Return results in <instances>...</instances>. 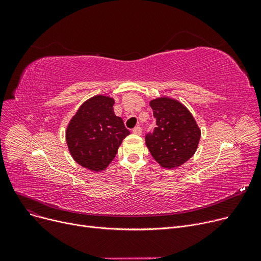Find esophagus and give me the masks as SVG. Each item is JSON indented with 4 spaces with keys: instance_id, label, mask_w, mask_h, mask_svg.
I'll list each match as a JSON object with an SVG mask.
<instances>
[{
    "instance_id": "1",
    "label": "esophagus",
    "mask_w": 261,
    "mask_h": 261,
    "mask_svg": "<svg viewBox=\"0 0 261 261\" xmlns=\"http://www.w3.org/2000/svg\"><path fill=\"white\" fill-rule=\"evenodd\" d=\"M132 132H133L134 134H136V135H141V134H142V128H141L140 126L135 127V128L132 130Z\"/></svg>"
}]
</instances>
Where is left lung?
<instances>
[{"label": "left lung", "mask_w": 261, "mask_h": 261, "mask_svg": "<svg viewBox=\"0 0 261 261\" xmlns=\"http://www.w3.org/2000/svg\"><path fill=\"white\" fill-rule=\"evenodd\" d=\"M156 119L152 133L146 134V146L164 168H176L196 152L201 130L188 109L175 99L160 97L150 101Z\"/></svg>", "instance_id": "obj_1"}]
</instances>
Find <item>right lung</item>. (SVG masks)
Listing matches in <instances>:
<instances>
[{
  "label": "right lung",
  "mask_w": 261,
  "mask_h": 261,
  "mask_svg": "<svg viewBox=\"0 0 261 261\" xmlns=\"http://www.w3.org/2000/svg\"><path fill=\"white\" fill-rule=\"evenodd\" d=\"M114 99L96 95L80 106L65 131L73 159L91 171H101L115 158L122 140L130 134L114 114Z\"/></svg>",
  "instance_id": "1"
}]
</instances>
